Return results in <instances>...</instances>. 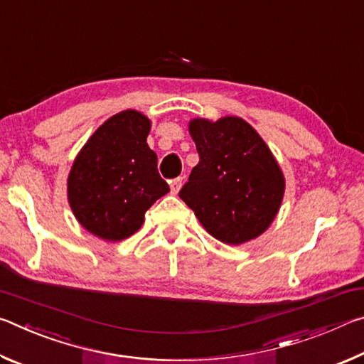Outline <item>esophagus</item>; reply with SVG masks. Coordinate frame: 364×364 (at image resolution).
Listing matches in <instances>:
<instances>
[{
	"mask_svg": "<svg viewBox=\"0 0 364 364\" xmlns=\"http://www.w3.org/2000/svg\"><path fill=\"white\" fill-rule=\"evenodd\" d=\"M181 183H183V178H181V176H178V178H175V180H171V181H170L171 193L178 194V191H180V188H181Z\"/></svg>",
	"mask_w": 364,
	"mask_h": 364,
	"instance_id": "esophagus-1",
	"label": "esophagus"
}]
</instances>
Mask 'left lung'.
Segmentation results:
<instances>
[{
	"instance_id": "1",
	"label": "left lung",
	"mask_w": 364,
	"mask_h": 364,
	"mask_svg": "<svg viewBox=\"0 0 364 364\" xmlns=\"http://www.w3.org/2000/svg\"><path fill=\"white\" fill-rule=\"evenodd\" d=\"M189 133L199 164L180 197L215 239L239 245L268 230L284 196V175L247 122L194 119Z\"/></svg>"
}]
</instances>
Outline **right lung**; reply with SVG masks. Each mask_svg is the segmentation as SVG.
Listing matches in <instances>:
<instances>
[{"instance_id":"1","label":"right lung","mask_w":364,"mask_h":364,"mask_svg":"<svg viewBox=\"0 0 364 364\" xmlns=\"http://www.w3.org/2000/svg\"><path fill=\"white\" fill-rule=\"evenodd\" d=\"M151 120L123 110L93 133L73 160L67 196L85 230L104 241H122L144 223V213L170 191L147 146Z\"/></svg>"}]
</instances>
